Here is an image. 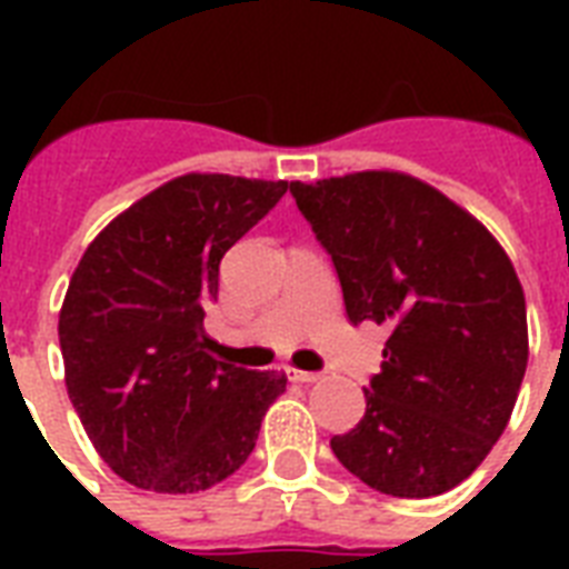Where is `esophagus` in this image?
<instances>
[{"label":"esophagus","instance_id":"esophagus-1","mask_svg":"<svg viewBox=\"0 0 569 569\" xmlns=\"http://www.w3.org/2000/svg\"><path fill=\"white\" fill-rule=\"evenodd\" d=\"M289 380H298V383H312V380H319V372H303V369H286Z\"/></svg>","mask_w":569,"mask_h":569}]
</instances>
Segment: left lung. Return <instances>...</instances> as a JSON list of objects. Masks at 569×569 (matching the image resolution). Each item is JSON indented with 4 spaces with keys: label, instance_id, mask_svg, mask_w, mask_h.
Instances as JSON below:
<instances>
[{
    "label": "left lung",
    "instance_id": "1",
    "mask_svg": "<svg viewBox=\"0 0 569 569\" xmlns=\"http://www.w3.org/2000/svg\"><path fill=\"white\" fill-rule=\"evenodd\" d=\"M289 191L337 268L348 321L389 328L363 419L330 449L380 493H446L502 437L529 363L511 259L472 214L407 173Z\"/></svg>",
    "mask_w": 569,
    "mask_h": 569
}]
</instances>
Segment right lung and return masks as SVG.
Masks as SVG:
<instances>
[{"label":"right lung","instance_id":"1","mask_svg":"<svg viewBox=\"0 0 569 569\" xmlns=\"http://www.w3.org/2000/svg\"><path fill=\"white\" fill-rule=\"evenodd\" d=\"M286 189L189 173L129 206L84 250L58 319L67 392L93 449L129 485L209 490L257 446L286 375L218 363L203 316L223 253Z\"/></svg>","mask_w":569,"mask_h":569}]
</instances>
